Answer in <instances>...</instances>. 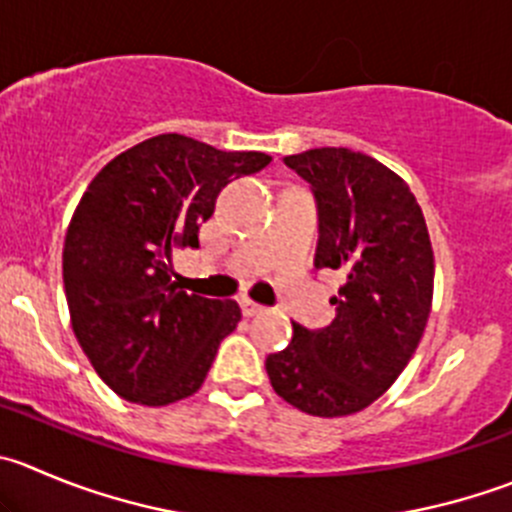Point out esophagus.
Listing matches in <instances>:
<instances>
[{
  "label": "esophagus",
  "instance_id": "obj_1",
  "mask_svg": "<svg viewBox=\"0 0 512 512\" xmlns=\"http://www.w3.org/2000/svg\"><path fill=\"white\" fill-rule=\"evenodd\" d=\"M241 311L246 316H253V314H261V311H264V306L256 304V301H251V299H241Z\"/></svg>",
  "mask_w": 512,
  "mask_h": 512
}]
</instances>
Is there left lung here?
Instances as JSON below:
<instances>
[{"label": "left lung", "mask_w": 512, "mask_h": 512, "mask_svg": "<svg viewBox=\"0 0 512 512\" xmlns=\"http://www.w3.org/2000/svg\"><path fill=\"white\" fill-rule=\"evenodd\" d=\"M284 163L314 193V266L342 269L347 281L332 299V324H294L266 372L274 392L306 415H354L392 387L420 344L435 281L430 233L410 186L369 155L314 148Z\"/></svg>", "instance_id": "1"}]
</instances>
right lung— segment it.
Returning a JSON list of instances; mask_svg holds the SVG:
<instances>
[{
	"label": "right lung",
	"instance_id": "obj_1",
	"mask_svg": "<svg viewBox=\"0 0 512 512\" xmlns=\"http://www.w3.org/2000/svg\"><path fill=\"white\" fill-rule=\"evenodd\" d=\"M269 163L256 150L226 153L165 133L92 178L67 228L62 279L72 332L115 394L163 407L201 389L241 309L180 291L173 253L198 248V228L233 178Z\"/></svg>",
	"mask_w": 512,
	"mask_h": 512
}]
</instances>
